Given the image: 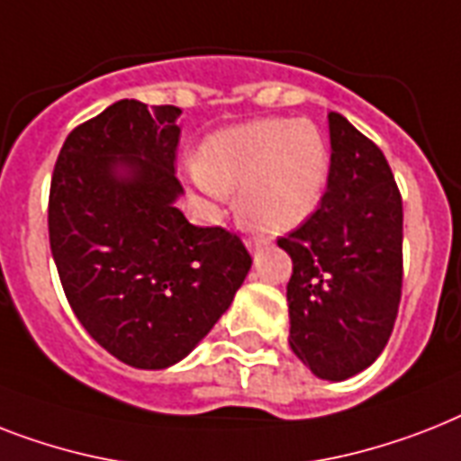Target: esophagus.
I'll return each mask as SVG.
<instances>
[{
  "label": "esophagus",
  "mask_w": 461,
  "mask_h": 461,
  "mask_svg": "<svg viewBox=\"0 0 461 461\" xmlns=\"http://www.w3.org/2000/svg\"><path fill=\"white\" fill-rule=\"evenodd\" d=\"M246 249H249L250 253L256 256V253H260V250L265 249V243L263 241H246Z\"/></svg>",
  "instance_id": "obj_1"
}]
</instances>
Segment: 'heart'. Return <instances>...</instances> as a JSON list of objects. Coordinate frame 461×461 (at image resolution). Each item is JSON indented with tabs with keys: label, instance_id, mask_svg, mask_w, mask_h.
I'll list each match as a JSON object with an SVG mask.
<instances>
[{
	"label": "heart",
	"instance_id": "1",
	"mask_svg": "<svg viewBox=\"0 0 461 461\" xmlns=\"http://www.w3.org/2000/svg\"><path fill=\"white\" fill-rule=\"evenodd\" d=\"M331 153L317 125L263 118L212 132L185 177L208 212L239 189L237 215L250 231L282 237L308 222L329 185Z\"/></svg>",
	"mask_w": 461,
	"mask_h": 461
}]
</instances>
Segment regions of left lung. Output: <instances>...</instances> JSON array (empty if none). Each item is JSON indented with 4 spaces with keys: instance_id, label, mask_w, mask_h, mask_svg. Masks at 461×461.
<instances>
[{
    "instance_id": "1",
    "label": "left lung",
    "mask_w": 461,
    "mask_h": 461,
    "mask_svg": "<svg viewBox=\"0 0 461 461\" xmlns=\"http://www.w3.org/2000/svg\"><path fill=\"white\" fill-rule=\"evenodd\" d=\"M331 170L315 215L279 249L289 346L324 381H346L386 348L402 289V198L386 156L340 113H329Z\"/></svg>"
}]
</instances>
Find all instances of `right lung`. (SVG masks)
<instances>
[{"mask_svg":"<svg viewBox=\"0 0 461 461\" xmlns=\"http://www.w3.org/2000/svg\"><path fill=\"white\" fill-rule=\"evenodd\" d=\"M177 106L115 101L63 141L49 243L70 308L104 350L167 369L230 310L250 269L237 234L182 215Z\"/></svg>","mask_w":461,"mask_h":461,"instance_id":"obj_1","label":"right lung"}]
</instances>
